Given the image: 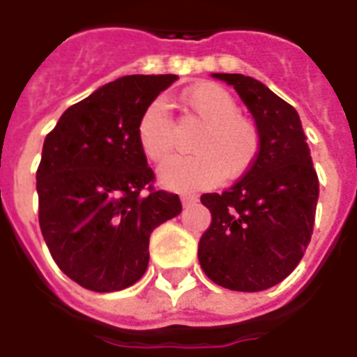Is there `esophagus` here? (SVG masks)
<instances>
[{
  "mask_svg": "<svg viewBox=\"0 0 357 357\" xmlns=\"http://www.w3.org/2000/svg\"><path fill=\"white\" fill-rule=\"evenodd\" d=\"M196 202H198V196H196V195H183V196H181V204H183V207L192 206V204H196Z\"/></svg>",
  "mask_w": 357,
  "mask_h": 357,
  "instance_id": "obj_1",
  "label": "esophagus"
}]
</instances>
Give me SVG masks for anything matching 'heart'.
Segmentation results:
<instances>
[{"label":"heart","mask_w":357,"mask_h":357,"mask_svg":"<svg viewBox=\"0 0 357 357\" xmlns=\"http://www.w3.org/2000/svg\"><path fill=\"white\" fill-rule=\"evenodd\" d=\"M183 102L204 129L190 146L196 155L174 157L159 168L162 187L190 192L248 172L259 155L261 135L252 120L238 114L234 96L215 83H200L185 92ZM137 140L153 162L172 153L176 131L165 102H151L140 114Z\"/></svg>","instance_id":"obj_1"}]
</instances>
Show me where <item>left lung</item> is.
Instances as JSON below:
<instances>
[{"label": "left lung", "instance_id": "1", "mask_svg": "<svg viewBox=\"0 0 357 357\" xmlns=\"http://www.w3.org/2000/svg\"><path fill=\"white\" fill-rule=\"evenodd\" d=\"M211 75L237 91L259 129L261 148L234 187L202 195L211 224L198 243V259L220 287L257 293L285 280L304 257L319 178L293 105L248 75Z\"/></svg>", "mask_w": 357, "mask_h": 357}]
</instances>
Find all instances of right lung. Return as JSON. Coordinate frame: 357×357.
<instances>
[{
	"label": "right lung",
	"mask_w": 357,
	"mask_h": 357,
	"mask_svg": "<svg viewBox=\"0 0 357 357\" xmlns=\"http://www.w3.org/2000/svg\"><path fill=\"white\" fill-rule=\"evenodd\" d=\"M178 75H123L68 107L47 133L36 170L38 222L59 268L81 287L113 293L139 282L150 234L181 213L153 190L137 140L144 109Z\"/></svg>",
	"instance_id": "1"
}]
</instances>
